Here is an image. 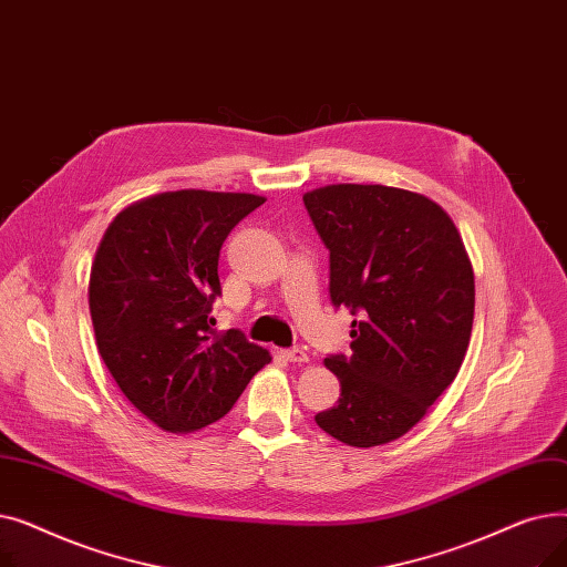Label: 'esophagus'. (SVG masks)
I'll return each instance as SVG.
<instances>
[{"instance_id":"34e87169","label":"esophagus","mask_w":567,"mask_h":567,"mask_svg":"<svg viewBox=\"0 0 567 567\" xmlns=\"http://www.w3.org/2000/svg\"><path fill=\"white\" fill-rule=\"evenodd\" d=\"M282 355L289 363H308V353L303 349H285Z\"/></svg>"}]
</instances>
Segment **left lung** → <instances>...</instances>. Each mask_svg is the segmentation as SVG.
<instances>
[{
  "instance_id": "1",
  "label": "left lung",
  "mask_w": 567,
  "mask_h": 567,
  "mask_svg": "<svg viewBox=\"0 0 567 567\" xmlns=\"http://www.w3.org/2000/svg\"><path fill=\"white\" fill-rule=\"evenodd\" d=\"M303 202L331 252V301L359 315L349 359H323L340 400L315 421L355 449L391 443L462 368L475 308L471 259L451 216L425 195L338 184Z\"/></svg>"
}]
</instances>
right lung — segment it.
Segmentation results:
<instances>
[{
  "label": "right lung",
  "mask_w": 567,
  "mask_h": 567,
  "mask_svg": "<svg viewBox=\"0 0 567 567\" xmlns=\"http://www.w3.org/2000/svg\"><path fill=\"white\" fill-rule=\"evenodd\" d=\"M264 197L174 190L107 225L89 276L103 363L131 404L165 432H195L234 406L271 355L208 315L227 234Z\"/></svg>",
  "instance_id": "right-lung-1"
}]
</instances>
